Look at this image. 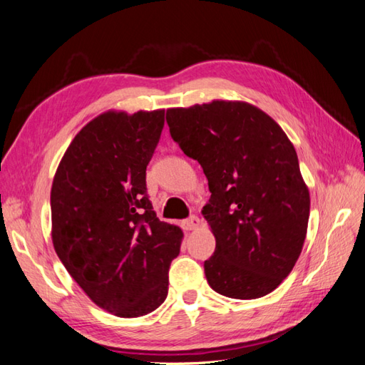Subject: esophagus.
Masks as SVG:
<instances>
[{
  "instance_id": "obj_1",
  "label": "esophagus",
  "mask_w": 365,
  "mask_h": 365,
  "mask_svg": "<svg viewBox=\"0 0 365 365\" xmlns=\"http://www.w3.org/2000/svg\"><path fill=\"white\" fill-rule=\"evenodd\" d=\"M199 226H200V221H199L197 216H191V218L185 220V221L182 222V227H183V230H187V232L196 230Z\"/></svg>"
}]
</instances>
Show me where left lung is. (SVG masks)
<instances>
[{
  "instance_id": "obj_1",
  "label": "left lung",
  "mask_w": 365,
  "mask_h": 365,
  "mask_svg": "<svg viewBox=\"0 0 365 365\" xmlns=\"http://www.w3.org/2000/svg\"><path fill=\"white\" fill-rule=\"evenodd\" d=\"M166 120L212 192L202 208L216 240L204 262L208 285L235 299L265 297L290 274L307 234L311 196L292 141L240 100L169 108Z\"/></svg>"
}]
</instances>
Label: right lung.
Listing matches in <instances>:
<instances>
[{"label": "right lung", "mask_w": 365, "mask_h": 365, "mask_svg": "<svg viewBox=\"0 0 365 365\" xmlns=\"http://www.w3.org/2000/svg\"><path fill=\"white\" fill-rule=\"evenodd\" d=\"M165 110H108L84 125L51 185V240L75 282L122 319L153 312L168 297L183 232L157 218L145 169Z\"/></svg>", "instance_id": "1"}]
</instances>
